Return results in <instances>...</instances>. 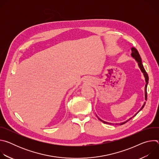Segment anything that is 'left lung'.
Masks as SVG:
<instances>
[{
    "label": "left lung",
    "instance_id": "left-lung-1",
    "mask_svg": "<svg viewBox=\"0 0 159 159\" xmlns=\"http://www.w3.org/2000/svg\"><path fill=\"white\" fill-rule=\"evenodd\" d=\"M131 57L133 58H134L135 60H136V61H137V63H138V65H139V68L140 69V70H141V72L143 73V76H144V77H145V82H146V84H145V100L147 101V84H148V74H147V73L146 72V71H145V69H144V67H143V64H142V58H141V57H140V55H139V52H138V51L136 50L134 48H131ZM145 102H144V104H143V105L142 106V107L140 108V109L136 113V114L133 116V117H134V116H136L137 115L138 113L139 112V111H140L143 108V107H144V106L145 105ZM96 116L98 117V118L101 121H102V123H106V124H109V125H114L113 123H108V122H106V121H103V120H102L101 119H100L97 115H96ZM132 117V118H133ZM132 118H130L129 119H128V120H126V121H124V122H123V123H118V125H123V124H125V123H126V122H128V121H129ZM115 125H118V123H116Z\"/></svg>",
    "mask_w": 159,
    "mask_h": 159
}]
</instances>
